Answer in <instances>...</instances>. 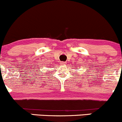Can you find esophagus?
I'll return each mask as SVG.
<instances>
[{"instance_id":"esophagus-1","label":"esophagus","mask_w":122,"mask_h":122,"mask_svg":"<svg viewBox=\"0 0 122 122\" xmlns=\"http://www.w3.org/2000/svg\"><path fill=\"white\" fill-rule=\"evenodd\" d=\"M65 63H66V62H65V61H61V65H63V64Z\"/></svg>"}]
</instances>
